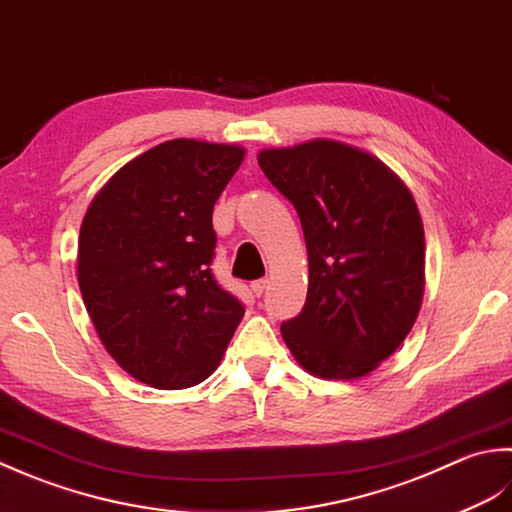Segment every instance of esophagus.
<instances>
[{
  "label": "esophagus",
  "mask_w": 512,
  "mask_h": 512,
  "mask_svg": "<svg viewBox=\"0 0 512 512\" xmlns=\"http://www.w3.org/2000/svg\"><path fill=\"white\" fill-rule=\"evenodd\" d=\"M265 289H267V280H265V278L254 280V283H252V291H254L256 296H263V294H265Z\"/></svg>",
  "instance_id": "34e87169"
}]
</instances>
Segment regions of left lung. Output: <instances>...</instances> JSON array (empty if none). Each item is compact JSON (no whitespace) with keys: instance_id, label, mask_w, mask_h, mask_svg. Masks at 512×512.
Returning <instances> with one entry per match:
<instances>
[{"instance_id":"8db88e82","label":"left lung","mask_w":512,"mask_h":512,"mask_svg":"<svg viewBox=\"0 0 512 512\" xmlns=\"http://www.w3.org/2000/svg\"><path fill=\"white\" fill-rule=\"evenodd\" d=\"M300 216L307 300L280 333L302 369L358 380L398 351L424 296V225L409 187L378 156L336 139L258 152Z\"/></svg>"}]
</instances>
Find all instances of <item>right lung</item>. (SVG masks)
<instances>
[{
  "mask_svg": "<svg viewBox=\"0 0 512 512\" xmlns=\"http://www.w3.org/2000/svg\"><path fill=\"white\" fill-rule=\"evenodd\" d=\"M243 159L236 143L163 141L114 172L83 216V305L114 362L148 387L210 378L245 316L210 271L214 203Z\"/></svg>",
  "mask_w": 512,
  "mask_h": 512,
  "instance_id": "1",
  "label": "right lung"
}]
</instances>
